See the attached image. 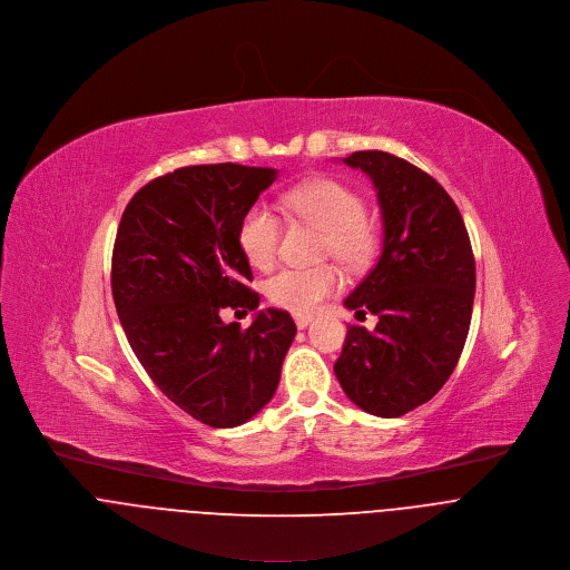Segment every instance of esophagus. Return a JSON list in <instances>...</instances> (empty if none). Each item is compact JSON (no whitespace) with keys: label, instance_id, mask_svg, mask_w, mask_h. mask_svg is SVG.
Instances as JSON below:
<instances>
[{"label":"esophagus","instance_id":"34e87169","mask_svg":"<svg viewBox=\"0 0 570 570\" xmlns=\"http://www.w3.org/2000/svg\"><path fill=\"white\" fill-rule=\"evenodd\" d=\"M295 324H297L299 331H304L313 324V315H295Z\"/></svg>","mask_w":570,"mask_h":570}]
</instances>
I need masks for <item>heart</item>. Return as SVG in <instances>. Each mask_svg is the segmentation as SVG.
Masks as SVG:
<instances>
[{
    "label": "heart",
    "instance_id": "1",
    "mask_svg": "<svg viewBox=\"0 0 570 570\" xmlns=\"http://www.w3.org/2000/svg\"><path fill=\"white\" fill-rule=\"evenodd\" d=\"M282 209L299 220L324 228V255L347 268L365 266L379 244L374 223L365 216L358 191L335 178H313L282 196ZM282 218L264 203L246 209L237 227V244L257 271H271L279 257ZM343 288V273L335 264L284 268L266 282V297L291 313H313Z\"/></svg>",
    "mask_w": 570,
    "mask_h": 570
}]
</instances>
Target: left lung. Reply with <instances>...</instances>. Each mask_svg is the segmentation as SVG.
Returning a JSON list of instances; mask_svg holds the SVG:
<instances>
[{
    "label": "left lung",
    "instance_id": "left-lung-1",
    "mask_svg": "<svg viewBox=\"0 0 570 570\" xmlns=\"http://www.w3.org/2000/svg\"><path fill=\"white\" fill-rule=\"evenodd\" d=\"M343 163L376 189L383 248L343 302L379 324L372 333L347 328L335 374L363 412L396 419L428 403L454 372L471 324L475 259L454 200L430 174L379 149Z\"/></svg>",
    "mask_w": 570,
    "mask_h": 570
}]
</instances>
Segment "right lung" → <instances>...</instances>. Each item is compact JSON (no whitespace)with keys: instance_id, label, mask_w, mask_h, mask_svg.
I'll use <instances>...</instances> for the list:
<instances>
[{"instance_id":"1","label":"right lung","mask_w":570,"mask_h":570,"mask_svg":"<svg viewBox=\"0 0 570 570\" xmlns=\"http://www.w3.org/2000/svg\"><path fill=\"white\" fill-rule=\"evenodd\" d=\"M277 178L271 167L194 165L134 194L112 253L120 326L158 390L209 428H237L275 394L297 335L286 311H259L242 331L220 313L255 311L237 227Z\"/></svg>"}]
</instances>
